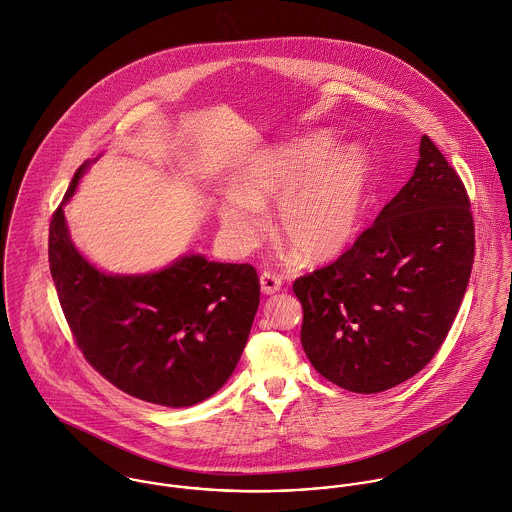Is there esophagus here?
Instances as JSON below:
<instances>
[{"label":"esophagus","mask_w":512,"mask_h":512,"mask_svg":"<svg viewBox=\"0 0 512 512\" xmlns=\"http://www.w3.org/2000/svg\"><path fill=\"white\" fill-rule=\"evenodd\" d=\"M259 283H261V293L263 295H275L283 287V279L279 275H273V273H267V271L261 273Z\"/></svg>","instance_id":"obj_1"}]
</instances>
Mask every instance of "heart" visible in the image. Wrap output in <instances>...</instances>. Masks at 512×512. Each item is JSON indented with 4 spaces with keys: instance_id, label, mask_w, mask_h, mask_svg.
I'll list each match as a JSON object with an SVG mask.
<instances>
[{
    "instance_id": "b5f03b06",
    "label": "heart",
    "mask_w": 512,
    "mask_h": 512,
    "mask_svg": "<svg viewBox=\"0 0 512 512\" xmlns=\"http://www.w3.org/2000/svg\"><path fill=\"white\" fill-rule=\"evenodd\" d=\"M334 148L328 132L273 146L233 176L215 213L225 245L245 255L265 231V207L277 202L275 229L307 259H330L354 239L368 190L370 164L354 146Z\"/></svg>"
}]
</instances>
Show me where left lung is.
Wrapping results in <instances>:
<instances>
[{
  "instance_id": "obj_1",
  "label": "left lung",
  "mask_w": 512,
  "mask_h": 512,
  "mask_svg": "<svg viewBox=\"0 0 512 512\" xmlns=\"http://www.w3.org/2000/svg\"><path fill=\"white\" fill-rule=\"evenodd\" d=\"M463 182L421 136L408 184L332 265L295 281L301 342L328 382L378 394L415 376L465 297L475 227Z\"/></svg>"
}]
</instances>
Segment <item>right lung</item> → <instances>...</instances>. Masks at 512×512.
<instances>
[{"label":"right lung","instance_id":"obj_1","mask_svg":"<svg viewBox=\"0 0 512 512\" xmlns=\"http://www.w3.org/2000/svg\"><path fill=\"white\" fill-rule=\"evenodd\" d=\"M93 162L77 170L49 227V267L65 318L89 364L118 390L156 406H196L231 378L243 354L259 308L257 273L202 253L138 275L95 267L71 239L63 211Z\"/></svg>","mask_w":512,"mask_h":512}]
</instances>
